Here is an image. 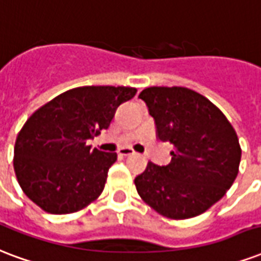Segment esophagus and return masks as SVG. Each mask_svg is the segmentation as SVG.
<instances>
[{
	"label": "esophagus",
	"mask_w": 261,
	"mask_h": 261,
	"mask_svg": "<svg viewBox=\"0 0 261 261\" xmlns=\"http://www.w3.org/2000/svg\"><path fill=\"white\" fill-rule=\"evenodd\" d=\"M118 154L121 156H129V155H133L135 151H133L132 148H128V147H122V148H119L118 150Z\"/></svg>",
	"instance_id": "esophagus-1"
}]
</instances>
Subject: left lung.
Returning <instances> with one entry per match:
<instances>
[{
  "instance_id": "obj_1",
  "label": "left lung",
  "mask_w": 261,
  "mask_h": 261,
  "mask_svg": "<svg viewBox=\"0 0 261 261\" xmlns=\"http://www.w3.org/2000/svg\"><path fill=\"white\" fill-rule=\"evenodd\" d=\"M139 97L155 121L156 135L173 144L165 166L148 162L135 179L147 205L169 219L198 216L227 193L238 175L241 147L226 115L183 86H151Z\"/></svg>"
}]
</instances>
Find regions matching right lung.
<instances>
[{"label": "right lung", "instance_id": "1", "mask_svg": "<svg viewBox=\"0 0 261 261\" xmlns=\"http://www.w3.org/2000/svg\"><path fill=\"white\" fill-rule=\"evenodd\" d=\"M135 95L129 86H80L37 110L15 143L13 168L23 193L54 215L95 201L117 154L92 150L86 142L109 128L118 106Z\"/></svg>", "mask_w": 261, "mask_h": 261}]
</instances>
